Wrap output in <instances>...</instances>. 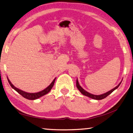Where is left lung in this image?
I'll return each mask as SVG.
<instances>
[{
    "label": "left lung",
    "mask_w": 133,
    "mask_h": 133,
    "mask_svg": "<svg viewBox=\"0 0 133 133\" xmlns=\"http://www.w3.org/2000/svg\"><path fill=\"white\" fill-rule=\"evenodd\" d=\"M121 82H122V81H121ZM121 82L120 83H119V84H118V85H117L116 87H114V89H111V90L109 91L108 92H107V93H104V94H100V95H94V94H92L91 93H89V92H87V91H85V90L83 89L82 87L80 86V84H79V83H78V82L77 79V80H76V87H77V88L78 89V90H79L81 92V93H82L83 95L89 97H90V98H93V99H94V100H102V99H103V98H105V97H107L108 96H109V94H111L112 91H114L116 89H117L118 87H119V85H120Z\"/></svg>",
    "instance_id": "8db88e82"
}]
</instances>
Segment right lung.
<instances>
[{"label": "right lung", "instance_id": "right-lung-1", "mask_svg": "<svg viewBox=\"0 0 133 133\" xmlns=\"http://www.w3.org/2000/svg\"><path fill=\"white\" fill-rule=\"evenodd\" d=\"M55 80H56V78L53 80V82L51 83V84L49 85L48 87H46V89H44L43 90L39 91V92H37V93H27V92L23 91L21 90L16 88V87H15L14 85L12 84V83L10 82V81L9 80V78H8V80L10 86L12 87V88L15 90L18 93L21 94V95L23 96V97L28 99V100H36V99L39 98L40 97H42L43 96L45 95V94H48L49 92L51 90V89H52V87H53V85H54V83H55Z\"/></svg>", "mask_w": 133, "mask_h": 133}]
</instances>
